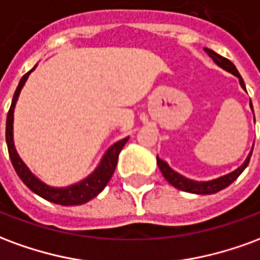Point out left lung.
Returning a JSON list of instances; mask_svg holds the SVG:
<instances>
[{
	"label": "left lung",
	"mask_w": 260,
	"mask_h": 260,
	"mask_svg": "<svg viewBox=\"0 0 260 260\" xmlns=\"http://www.w3.org/2000/svg\"><path fill=\"white\" fill-rule=\"evenodd\" d=\"M205 51L209 54V57L218 65V67H221L225 71H229L233 75H235L238 79H240V85L241 87L245 90V83H244V80L241 78L240 72L237 71L235 68V65L230 61V59L224 58L221 55H218L217 53H214L213 50L210 48H205ZM251 108H252V103H251ZM252 111H253V108H252ZM253 149V147H252ZM251 154L252 152L249 153V156L246 157V160L244 161V164L238 167V169L233 171V173H230L227 175H223V177H220V178H216V180L212 181H205V182H199V181H192L188 180L185 177H182L178 173H175L174 170L170 167L169 164L166 163L164 160L161 158H158L157 156V166L160 171H161V174L164 175V178L169 181L170 184L173 186H175L177 189H180V191H185V192H191V193H198V195H210V193H216V192L221 191L224 188H227L229 185H231L233 182H234L238 177L241 175V173L246 169V166L249 163V160H251Z\"/></svg>",
	"instance_id": "left-lung-1"
}]
</instances>
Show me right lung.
I'll return each mask as SVG.
<instances>
[{"instance_id":"obj_1","label":"right lung","mask_w":260,"mask_h":260,"mask_svg":"<svg viewBox=\"0 0 260 260\" xmlns=\"http://www.w3.org/2000/svg\"><path fill=\"white\" fill-rule=\"evenodd\" d=\"M35 68L30 69L27 74L22 76L19 85H18L16 90H15L12 104L9 107L8 115H7L5 138H7V145H8L9 157H11V161H12V166H14L16 174L19 175V178L23 181V184H26V186L29 189H31L35 193L44 198L46 201L53 202V203H57V205H62V206L83 205V203L89 202L93 198H96L106 188L108 181L111 180V177L114 174V170H115V166H117V161H118V154L122 150L125 143L128 142V138H125L122 141L114 143L113 146L110 147L107 152H106V154L103 156L99 167L87 178L80 181L78 184H75V185L67 186V188H53V186L46 185L44 182H42L39 178H36L30 173V170L26 167L25 163L20 160L19 156H18L14 145V134H12V129H14V125L12 124H14L15 104H16V100L19 97V93L22 90L23 85H25V82L29 78L30 72L35 71Z\"/></svg>"}]
</instances>
